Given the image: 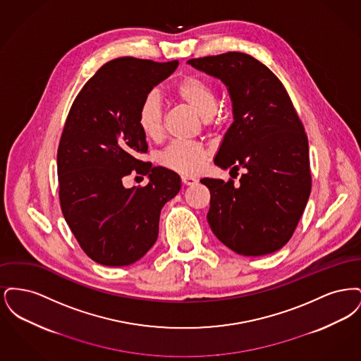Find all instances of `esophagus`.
Returning a JSON list of instances; mask_svg holds the SVG:
<instances>
[{
  "instance_id": "obj_1",
  "label": "esophagus",
  "mask_w": 361,
  "mask_h": 361,
  "mask_svg": "<svg viewBox=\"0 0 361 361\" xmlns=\"http://www.w3.org/2000/svg\"><path fill=\"white\" fill-rule=\"evenodd\" d=\"M181 181L184 185H193L197 183V178L193 176H181Z\"/></svg>"
}]
</instances>
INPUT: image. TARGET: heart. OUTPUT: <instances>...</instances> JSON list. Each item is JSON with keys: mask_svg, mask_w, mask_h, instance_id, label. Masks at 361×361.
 <instances>
[{"mask_svg": "<svg viewBox=\"0 0 361 361\" xmlns=\"http://www.w3.org/2000/svg\"><path fill=\"white\" fill-rule=\"evenodd\" d=\"M174 94L181 103L188 105L202 119L209 121L216 111V96L212 85L197 77L188 75L174 86ZM137 126L149 139H158L162 134V104L158 93L146 94L137 111ZM207 150L190 142H173L161 154V164L172 171L192 174L204 164Z\"/></svg>", "mask_w": 361, "mask_h": 361, "instance_id": "heart-1", "label": "heart"}]
</instances>
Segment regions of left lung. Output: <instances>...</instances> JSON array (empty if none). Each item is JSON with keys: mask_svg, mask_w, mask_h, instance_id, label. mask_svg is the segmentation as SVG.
I'll use <instances>...</instances> for the list:
<instances>
[{"mask_svg": "<svg viewBox=\"0 0 361 361\" xmlns=\"http://www.w3.org/2000/svg\"><path fill=\"white\" fill-rule=\"evenodd\" d=\"M187 63L219 80L231 100L234 121L214 164L245 169L237 187L233 180H200L211 193L208 224L238 255L275 253L291 238L311 190L302 121L280 80L253 56L226 52Z\"/></svg>", "mask_w": 361, "mask_h": 361, "instance_id": "left-lung-1", "label": "left lung"}]
</instances>
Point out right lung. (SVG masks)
<instances>
[{"label": "right lung", "mask_w": 361, "mask_h": 361, "mask_svg": "<svg viewBox=\"0 0 361 361\" xmlns=\"http://www.w3.org/2000/svg\"><path fill=\"white\" fill-rule=\"evenodd\" d=\"M177 66L131 56L109 61L70 108L56 157L61 207L80 246L102 265L143 257L158 238L162 207L181 188L177 173L139 159L147 143L137 126L143 99ZM134 170L148 176L146 188L122 185Z\"/></svg>", "instance_id": "obj_1"}]
</instances>
